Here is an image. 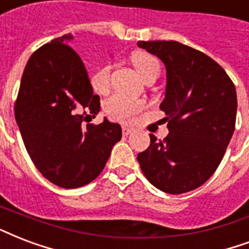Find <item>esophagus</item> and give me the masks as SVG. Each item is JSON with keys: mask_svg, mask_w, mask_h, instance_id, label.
Segmentation results:
<instances>
[{"mask_svg": "<svg viewBox=\"0 0 249 249\" xmlns=\"http://www.w3.org/2000/svg\"><path fill=\"white\" fill-rule=\"evenodd\" d=\"M132 133H133L132 128H128V126H123V134H124V136H129V134H132Z\"/></svg>", "mask_w": 249, "mask_h": 249, "instance_id": "34e87169", "label": "esophagus"}]
</instances>
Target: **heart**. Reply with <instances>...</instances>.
<instances>
[{
	"label": "heart",
	"mask_w": 249,
	"mask_h": 249,
	"mask_svg": "<svg viewBox=\"0 0 249 249\" xmlns=\"http://www.w3.org/2000/svg\"><path fill=\"white\" fill-rule=\"evenodd\" d=\"M132 62L138 74L142 78L149 75L153 71H159V62L157 58L150 56L145 52H136L132 56ZM109 75H111V65H103L95 70L91 75V85L96 92L104 94L109 89ZM143 103L140 100L130 99L124 95L115 94L104 102L103 111L112 120L121 123H130L134 120L137 113L143 109Z\"/></svg>",
	"instance_id": "b5f03b06"
}]
</instances>
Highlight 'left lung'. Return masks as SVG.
Instances as JSON below:
<instances>
[{
	"label": "left lung",
	"mask_w": 249,
	"mask_h": 249,
	"mask_svg": "<svg viewBox=\"0 0 249 249\" xmlns=\"http://www.w3.org/2000/svg\"><path fill=\"white\" fill-rule=\"evenodd\" d=\"M166 66L160 109L170 130L163 141L150 134L137 157L146 179L170 195L201 187L219 166L236 120V90L223 68L179 41H138Z\"/></svg>",
	"instance_id": "obj_1"
}]
</instances>
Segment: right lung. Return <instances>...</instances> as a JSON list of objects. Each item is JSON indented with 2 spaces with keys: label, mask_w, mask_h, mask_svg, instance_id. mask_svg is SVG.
I'll return each mask as SVG.
<instances>
[{
  "label": "right lung",
  "mask_w": 249,
  "mask_h": 249,
  "mask_svg": "<svg viewBox=\"0 0 249 249\" xmlns=\"http://www.w3.org/2000/svg\"><path fill=\"white\" fill-rule=\"evenodd\" d=\"M73 36L57 37L34 52L24 68L15 120L30 158L41 175L73 189L91 183L103 171L121 126L104 119L87 124L100 111L81 57L68 45Z\"/></svg>",
  "instance_id": "right-lung-1"
}]
</instances>
